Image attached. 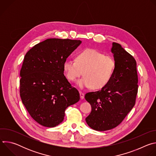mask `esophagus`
Instances as JSON below:
<instances>
[{
    "instance_id": "1",
    "label": "esophagus",
    "mask_w": 156,
    "mask_h": 156,
    "mask_svg": "<svg viewBox=\"0 0 156 156\" xmlns=\"http://www.w3.org/2000/svg\"><path fill=\"white\" fill-rule=\"evenodd\" d=\"M80 98L81 99H83L84 98V94L83 93H82V92H80Z\"/></svg>"
}]
</instances>
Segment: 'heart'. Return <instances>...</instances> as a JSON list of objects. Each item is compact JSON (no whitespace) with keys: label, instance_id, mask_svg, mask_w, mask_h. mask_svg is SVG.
Wrapping results in <instances>:
<instances>
[{"label":"heart","instance_id":"b5f03b06","mask_svg":"<svg viewBox=\"0 0 156 156\" xmlns=\"http://www.w3.org/2000/svg\"><path fill=\"white\" fill-rule=\"evenodd\" d=\"M63 67L69 80L75 81L84 74L78 85L81 88L92 86L97 90L106 86L112 78L115 62L112 57L96 49H86L77 54L75 60H65Z\"/></svg>","mask_w":156,"mask_h":156}]
</instances>
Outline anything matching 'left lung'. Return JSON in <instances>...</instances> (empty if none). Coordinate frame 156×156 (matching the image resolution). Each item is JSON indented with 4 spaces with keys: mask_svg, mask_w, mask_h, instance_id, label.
<instances>
[{
    "mask_svg": "<svg viewBox=\"0 0 156 156\" xmlns=\"http://www.w3.org/2000/svg\"><path fill=\"white\" fill-rule=\"evenodd\" d=\"M115 68L108 83L101 90L88 93L85 99L91 105L86 118L89 126L96 131H107L118 126L135 104L138 93L136 62L117 42L112 43Z\"/></svg>",
    "mask_w": 156,
    "mask_h": 156,
    "instance_id": "8db88e82",
    "label": "left lung"
}]
</instances>
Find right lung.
Listing matches in <instances>:
<instances>
[{"label": "right lung", "mask_w": 156, "mask_h": 156, "mask_svg": "<svg viewBox=\"0 0 156 156\" xmlns=\"http://www.w3.org/2000/svg\"><path fill=\"white\" fill-rule=\"evenodd\" d=\"M80 40L50 38L32 48L20 70V93L31 117L39 124L54 127L65 110L80 100V94L64 76L63 65L80 45Z\"/></svg>", "instance_id": "right-lung-1"}]
</instances>
